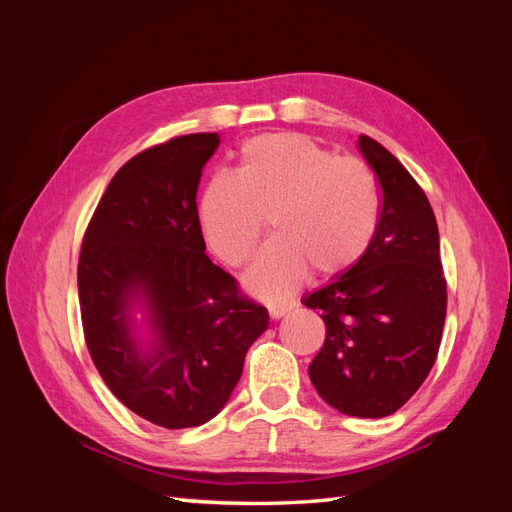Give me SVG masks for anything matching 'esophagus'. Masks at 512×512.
I'll return each mask as SVG.
<instances>
[{
  "label": "esophagus",
  "instance_id": "1",
  "mask_svg": "<svg viewBox=\"0 0 512 512\" xmlns=\"http://www.w3.org/2000/svg\"><path fill=\"white\" fill-rule=\"evenodd\" d=\"M290 312V305H269V316L273 320H280L282 316H286Z\"/></svg>",
  "mask_w": 512,
  "mask_h": 512
}]
</instances>
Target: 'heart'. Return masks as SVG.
<instances>
[{
  "label": "heart",
  "mask_w": 512,
  "mask_h": 512,
  "mask_svg": "<svg viewBox=\"0 0 512 512\" xmlns=\"http://www.w3.org/2000/svg\"><path fill=\"white\" fill-rule=\"evenodd\" d=\"M198 213L209 247L230 267L252 260L271 218L275 239L245 284L262 299H284L309 269L335 280L359 265L374 241L380 203L361 160L282 132L247 141L235 175L207 183Z\"/></svg>",
  "instance_id": "b5f03b06"
}]
</instances>
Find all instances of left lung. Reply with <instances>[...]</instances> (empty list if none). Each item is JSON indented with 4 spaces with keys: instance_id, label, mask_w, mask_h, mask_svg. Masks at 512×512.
Instances as JSON below:
<instances>
[{
    "instance_id": "obj_1",
    "label": "left lung",
    "mask_w": 512,
    "mask_h": 512,
    "mask_svg": "<svg viewBox=\"0 0 512 512\" xmlns=\"http://www.w3.org/2000/svg\"><path fill=\"white\" fill-rule=\"evenodd\" d=\"M382 190L374 241L352 271L303 297L327 327L309 378L348 416L397 412L436 363L446 318V280L436 215L421 185L389 149L359 136Z\"/></svg>"
}]
</instances>
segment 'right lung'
<instances>
[{
    "mask_svg": "<svg viewBox=\"0 0 512 512\" xmlns=\"http://www.w3.org/2000/svg\"><path fill=\"white\" fill-rule=\"evenodd\" d=\"M220 145L185 134L123 164L91 215L79 256V301L91 361L108 389L145 421L198 427L218 414L269 312L205 254L196 190ZM143 302L154 339L133 333Z\"/></svg>",
    "mask_w": 512,
    "mask_h": 512,
    "instance_id": "right-lung-1",
    "label": "right lung"
}]
</instances>
